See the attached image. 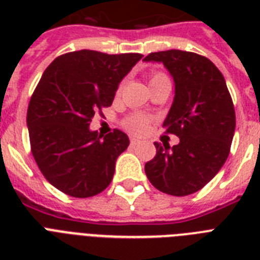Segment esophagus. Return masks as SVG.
I'll return each instance as SVG.
<instances>
[{"label":"esophagus","mask_w":260,"mask_h":260,"mask_svg":"<svg viewBox=\"0 0 260 260\" xmlns=\"http://www.w3.org/2000/svg\"><path fill=\"white\" fill-rule=\"evenodd\" d=\"M139 143H140V140L136 138H131V146H138Z\"/></svg>","instance_id":"1"}]
</instances>
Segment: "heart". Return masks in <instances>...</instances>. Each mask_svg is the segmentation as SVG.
<instances>
[{
    "label": "heart",
    "instance_id": "1",
    "mask_svg": "<svg viewBox=\"0 0 260 260\" xmlns=\"http://www.w3.org/2000/svg\"><path fill=\"white\" fill-rule=\"evenodd\" d=\"M159 77H166V75L160 74H154L152 75V78H159ZM124 126H125V129H128L129 132L132 134H136V135H143L144 132H147L148 129V126H150V118L147 117L146 114H142V113H135V114H131L129 117H126L124 120Z\"/></svg>",
    "mask_w": 260,
    "mask_h": 260
}]
</instances>
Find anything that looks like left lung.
<instances>
[{
    "instance_id": "1",
    "label": "left lung",
    "mask_w": 260,
    "mask_h": 260,
    "mask_svg": "<svg viewBox=\"0 0 260 260\" xmlns=\"http://www.w3.org/2000/svg\"><path fill=\"white\" fill-rule=\"evenodd\" d=\"M144 62L165 64L175 97L163 126L179 143H154L156 155L146 163L147 178L158 190L183 197L202 189L230 155L236 117L225 79L202 55L181 50L151 52Z\"/></svg>"
}]
</instances>
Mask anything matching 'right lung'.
Listing matches in <instances>:
<instances>
[{
  "label": "right lung",
  "mask_w": 260,
  "mask_h": 260,
  "mask_svg": "<svg viewBox=\"0 0 260 260\" xmlns=\"http://www.w3.org/2000/svg\"><path fill=\"white\" fill-rule=\"evenodd\" d=\"M142 56L74 51L43 73L26 112L30 151L44 178L64 194L93 197L113 179L129 139L118 129L102 136L89 125L112 105L118 83Z\"/></svg>",
  "instance_id": "obj_1"
}]
</instances>
